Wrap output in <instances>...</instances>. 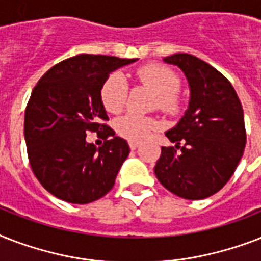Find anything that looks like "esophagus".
Masks as SVG:
<instances>
[{
    "instance_id": "1",
    "label": "esophagus",
    "mask_w": 261,
    "mask_h": 261,
    "mask_svg": "<svg viewBox=\"0 0 261 261\" xmlns=\"http://www.w3.org/2000/svg\"><path fill=\"white\" fill-rule=\"evenodd\" d=\"M128 145H130L131 150H135V149L139 146V142H135V141H130V142H128Z\"/></svg>"
}]
</instances>
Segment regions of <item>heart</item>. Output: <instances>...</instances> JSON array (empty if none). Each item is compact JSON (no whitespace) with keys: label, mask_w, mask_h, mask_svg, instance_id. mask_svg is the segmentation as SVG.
Returning a JSON list of instances; mask_svg holds the SVG:
<instances>
[{"label":"heart","mask_w":261,"mask_h":261,"mask_svg":"<svg viewBox=\"0 0 261 261\" xmlns=\"http://www.w3.org/2000/svg\"><path fill=\"white\" fill-rule=\"evenodd\" d=\"M135 77L142 85L155 94V106L164 112L176 114L181 108V97L177 92L178 77L169 67L160 63H147L135 71ZM100 98L104 108L111 114L123 110L127 98L126 79L119 73L111 74L102 83ZM116 131L128 141H143L160 127L157 119L138 114L123 115L116 120Z\"/></svg>","instance_id":"heart-1"}]
</instances>
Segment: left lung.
I'll return each instance as SVG.
<instances>
[{
	"instance_id": "left-lung-1",
	"label": "left lung",
	"mask_w": 261,
	"mask_h": 261,
	"mask_svg": "<svg viewBox=\"0 0 261 261\" xmlns=\"http://www.w3.org/2000/svg\"><path fill=\"white\" fill-rule=\"evenodd\" d=\"M164 62L181 69L190 85V102L180 122L165 133L174 146L161 147L154 173L180 198H208L229 181L244 154L243 106L229 80L202 59L182 53Z\"/></svg>"
}]
</instances>
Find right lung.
I'll use <instances>...</instances> for the list:
<instances>
[{"label": "right lung", "instance_id": "obj_1", "mask_svg": "<svg viewBox=\"0 0 261 261\" xmlns=\"http://www.w3.org/2000/svg\"><path fill=\"white\" fill-rule=\"evenodd\" d=\"M138 61L81 54L55 65L31 93L24 137L32 172L50 194L85 204L112 190L130 147L107 126L100 98L110 73ZM89 132L105 139L98 149L86 141Z\"/></svg>", "mask_w": 261, "mask_h": 261}]
</instances>
